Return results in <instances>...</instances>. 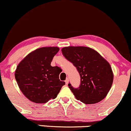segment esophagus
<instances>
[{
	"label": "esophagus",
	"instance_id": "obj_1",
	"mask_svg": "<svg viewBox=\"0 0 131 131\" xmlns=\"http://www.w3.org/2000/svg\"><path fill=\"white\" fill-rule=\"evenodd\" d=\"M69 78H66V80H65L66 84H68V83H69Z\"/></svg>",
	"mask_w": 131,
	"mask_h": 131
}]
</instances>
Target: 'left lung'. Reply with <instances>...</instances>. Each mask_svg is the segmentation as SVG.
<instances>
[{
	"label": "left lung",
	"instance_id": "obj_1",
	"mask_svg": "<svg viewBox=\"0 0 131 131\" xmlns=\"http://www.w3.org/2000/svg\"><path fill=\"white\" fill-rule=\"evenodd\" d=\"M61 51L80 75L79 87L74 88L70 83L68 84L76 99L86 104H96L104 99L113 83V73L110 64L89 47H68Z\"/></svg>",
	"mask_w": 131,
	"mask_h": 131
}]
</instances>
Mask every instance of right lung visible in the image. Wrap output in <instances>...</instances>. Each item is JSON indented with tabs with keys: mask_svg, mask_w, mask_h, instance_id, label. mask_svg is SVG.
<instances>
[{
	"mask_svg": "<svg viewBox=\"0 0 131 131\" xmlns=\"http://www.w3.org/2000/svg\"><path fill=\"white\" fill-rule=\"evenodd\" d=\"M59 50L56 47L38 48L17 66L15 73L17 83L23 94L32 102L44 104L55 99L65 84L59 79L61 68L51 66Z\"/></svg>",
	"mask_w": 131,
	"mask_h": 131,
	"instance_id": "obj_1",
	"label": "right lung"
}]
</instances>
